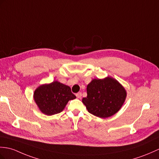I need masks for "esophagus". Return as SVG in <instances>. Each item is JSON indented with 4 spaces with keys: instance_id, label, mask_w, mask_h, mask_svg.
Here are the masks:
<instances>
[{
    "instance_id": "esophagus-1",
    "label": "esophagus",
    "mask_w": 159,
    "mask_h": 159,
    "mask_svg": "<svg viewBox=\"0 0 159 159\" xmlns=\"http://www.w3.org/2000/svg\"><path fill=\"white\" fill-rule=\"evenodd\" d=\"M76 96L78 98H81V96H82V93L81 92H79L76 94Z\"/></svg>"
}]
</instances>
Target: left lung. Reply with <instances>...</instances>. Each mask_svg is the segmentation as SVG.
Here are the masks:
<instances>
[{
  "label": "left lung",
  "mask_w": 159,
  "mask_h": 159,
  "mask_svg": "<svg viewBox=\"0 0 159 159\" xmlns=\"http://www.w3.org/2000/svg\"><path fill=\"white\" fill-rule=\"evenodd\" d=\"M87 96L83 99L88 112L99 118H108L116 113L123 106L127 93L115 79H93L87 87Z\"/></svg>",
  "instance_id": "obj_1"
}]
</instances>
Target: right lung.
<instances>
[{
	"label": "right lung",
	"instance_id": "add662e5",
	"mask_svg": "<svg viewBox=\"0 0 159 159\" xmlns=\"http://www.w3.org/2000/svg\"><path fill=\"white\" fill-rule=\"evenodd\" d=\"M75 98L70 87L57 81L43 84L34 93V101L40 111L49 116L61 112L68 101Z\"/></svg>",
	"mask_w": 159,
	"mask_h": 159
}]
</instances>
